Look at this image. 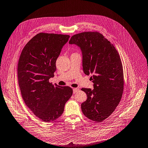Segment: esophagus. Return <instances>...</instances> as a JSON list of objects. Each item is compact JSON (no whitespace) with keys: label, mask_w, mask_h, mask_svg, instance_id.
Segmentation results:
<instances>
[{"label":"esophagus","mask_w":148,"mask_h":148,"mask_svg":"<svg viewBox=\"0 0 148 148\" xmlns=\"http://www.w3.org/2000/svg\"><path fill=\"white\" fill-rule=\"evenodd\" d=\"M79 90L78 88H73V93H75L76 92H77Z\"/></svg>","instance_id":"obj_1"}]
</instances>
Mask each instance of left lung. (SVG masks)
<instances>
[{
	"label": "left lung",
	"instance_id": "left-lung-1",
	"mask_svg": "<svg viewBox=\"0 0 148 148\" xmlns=\"http://www.w3.org/2000/svg\"><path fill=\"white\" fill-rule=\"evenodd\" d=\"M70 44L79 47L83 71L91 75L93 89L82 88L87 100L81 104L83 114L101 122L110 116L119 104L123 91V71L115 47L101 33L86 32L73 36Z\"/></svg>",
	"mask_w": 148,
	"mask_h": 148
}]
</instances>
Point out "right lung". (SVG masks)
<instances>
[{
	"mask_svg": "<svg viewBox=\"0 0 148 148\" xmlns=\"http://www.w3.org/2000/svg\"><path fill=\"white\" fill-rule=\"evenodd\" d=\"M69 35L40 33L24 47L18 64V84L25 104L43 122L60 117L73 94L69 86L49 82Z\"/></svg>",
	"mask_w": 148,
	"mask_h": 148,
	"instance_id": "1",
	"label": "right lung"
}]
</instances>
